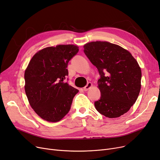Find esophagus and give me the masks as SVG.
<instances>
[{
	"label": "esophagus",
	"mask_w": 160,
	"mask_h": 160,
	"mask_svg": "<svg viewBox=\"0 0 160 160\" xmlns=\"http://www.w3.org/2000/svg\"><path fill=\"white\" fill-rule=\"evenodd\" d=\"M92 86H93L92 83H91V82H88V84L84 88V91L89 90L90 89V88L92 87Z\"/></svg>",
	"instance_id": "1"
}]
</instances>
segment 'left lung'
I'll return each instance as SVG.
<instances>
[{"label": "left lung", "mask_w": 160, "mask_h": 160, "mask_svg": "<svg viewBox=\"0 0 160 160\" xmlns=\"http://www.w3.org/2000/svg\"><path fill=\"white\" fill-rule=\"evenodd\" d=\"M84 52L101 76L98 88L101 98L94 103L99 113L119 117L137 101L141 88V68L131 53L108 41H92L84 45Z\"/></svg>", "instance_id": "8db88e82"}]
</instances>
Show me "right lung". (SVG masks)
Segmentation results:
<instances>
[{"instance_id": "right-lung-1", "label": "right lung", "mask_w": 160, "mask_h": 160, "mask_svg": "<svg viewBox=\"0 0 160 160\" xmlns=\"http://www.w3.org/2000/svg\"><path fill=\"white\" fill-rule=\"evenodd\" d=\"M79 49L77 45H58L38 51L25 70V92L32 108L45 121H61L70 111L78 90L64 80L68 62Z\"/></svg>"}]
</instances>
